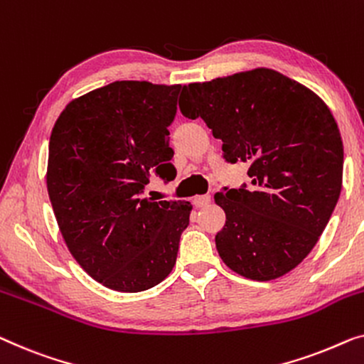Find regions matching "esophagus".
Here are the masks:
<instances>
[{"mask_svg": "<svg viewBox=\"0 0 364 364\" xmlns=\"http://www.w3.org/2000/svg\"><path fill=\"white\" fill-rule=\"evenodd\" d=\"M210 200H212V197H210V195H200V197H195L193 198V205L197 208L207 207V205L210 203Z\"/></svg>", "mask_w": 364, "mask_h": 364, "instance_id": "1", "label": "esophagus"}]
</instances>
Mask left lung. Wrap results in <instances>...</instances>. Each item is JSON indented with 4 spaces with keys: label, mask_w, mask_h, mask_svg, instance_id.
<instances>
[{
    "label": "left lung",
    "mask_w": 364,
    "mask_h": 364,
    "mask_svg": "<svg viewBox=\"0 0 364 364\" xmlns=\"http://www.w3.org/2000/svg\"><path fill=\"white\" fill-rule=\"evenodd\" d=\"M178 108L221 139L226 162H247L251 187L215 193L226 221L215 236L231 271L271 281L302 262L333 213L343 143L323 100L272 68L183 87Z\"/></svg>",
    "instance_id": "obj_1"
}]
</instances>
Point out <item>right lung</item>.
Returning <instances> with one entry per match:
<instances>
[{"mask_svg": "<svg viewBox=\"0 0 364 364\" xmlns=\"http://www.w3.org/2000/svg\"><path fill=\"white\" fill-rule=\"evenodd\" d=\"M181 85L121 80L67 105L49 141L47 192L83 271L118 292L169 276L192 205L144 198L152 173L169 177V126Z\"/></svg>", "mask_w": 364, "mask_h": 364, "instance_id": "add662e5", "label": "right lung"}]
</instances>
